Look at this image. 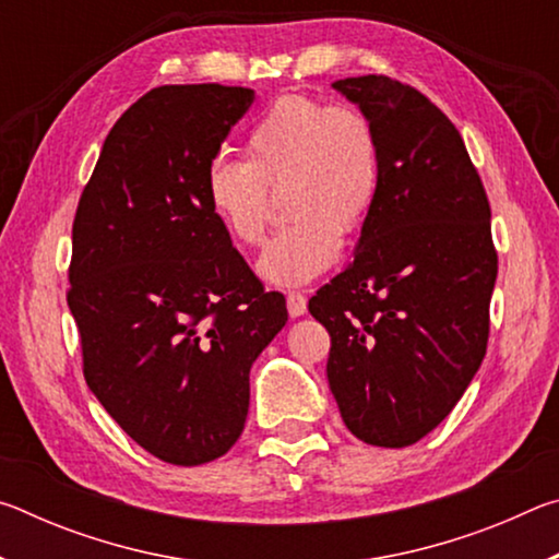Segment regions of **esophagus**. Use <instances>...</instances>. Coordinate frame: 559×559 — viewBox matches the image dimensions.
<instances>
[{
  "instance_id": "esophagus-1",
  "label": "esophagus",
  "mask_w": 559,
  "mask_h": 559,
  "mask_svg": "<svg viewBox=\"0 0 559 559\" xmlns=\"http://www.w3.org/2000/svg\"><path fill=\"white\" fill-rule=\"evenodd\" d=\"M286 306H288V316L290 318H300V316H306L308 300H306V296H302V293H288Z\"/></svg>"
}]
</instances>
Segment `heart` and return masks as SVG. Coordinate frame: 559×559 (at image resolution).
Wrapping results in <instances>:
<instances>
[{"label":"heart","instance_id":"heart-1","mask_svg":"<svg viewBox=\"0 0 559 559\" xmlns=\"http://www.w3.org/2000/svg\"><path fill=\"white\" fill-rule=\"evenodd\" d=\"M380 177V138L365 112L290 93L253 122L246 159H212L204 194L231 239L253 246L269 226V192H281V212L290 222L269 241L257 269L271 286L293 288L333 266L340 236L362 229Z\"/></svg>","mask_w":559,"mask_h":559}]
</instances>
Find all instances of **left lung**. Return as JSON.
<instances>
[{
    "label": "left lung",
    "instance_id": "8db88e82",
    "mask_svg": "<svg viewBox=\"0 0 559 559\" xmlns=\"http://www.w3.org/2000/svg\"><path fill=\"white\" fill-rule=\"evenodd\" d=\"M372 120L382 177L355 257L308 300L330 333L345 427L402 449L447 419L478 372L498 276L486 189L453 122L386 75L335 81Z\"/></svg>",
    "mask_w": 559,
    "mask_h": 559
}]
</instances>
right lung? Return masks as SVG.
<instances>
[{
  "label": "right lung",
  "mask_w": 559,
  "mask_h": 559,
  "mask_svg": "<svg viewBox=\"0 0 559 559\" xmlns=\"http://www.w3.org/2000/svg\"><path fill=\"white\" fill-rule=\"evenodd\" d=\"M253 98L219 83L145 93L108 132L73 219L83 374L118 427L175 466L210 463L241 437L251 365L288 320L204 194Z\"/></svg>",
  "instance_id": "1"
}]
</instances>
